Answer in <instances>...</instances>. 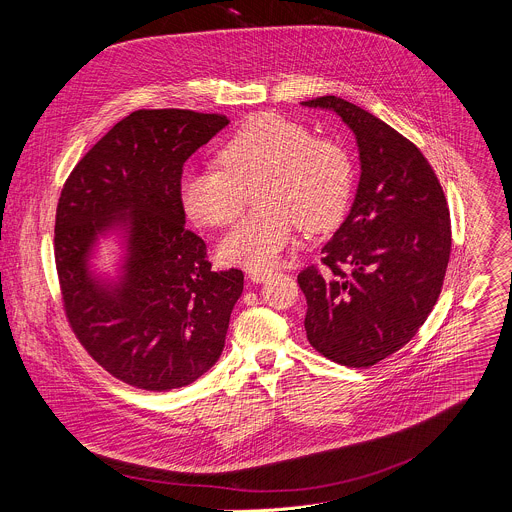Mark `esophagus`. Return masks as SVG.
<instances>
[{
	"label": "esophagus",
	"mask_w": 512,
	"mask_h": 512,
	"mask_svg": "<svg viewBox=\"0 0 512 512\" xmlns=\"http://www.w3.org/2000/svg\"><path fill=\"white\" fill-rule=\"evenodd\" d=\"M269 275H271V271H267V269H257V271H251V273H249V277H251L253 283H261V281H265Z\"/></svg>",
	"instance_id": "obj_1"
}]
</instances>
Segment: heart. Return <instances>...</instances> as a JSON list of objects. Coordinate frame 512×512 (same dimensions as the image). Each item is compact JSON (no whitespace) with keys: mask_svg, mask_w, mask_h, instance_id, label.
I'll return each instance as SVG.
<instances>
[{"mask_svg":"<svg viewBox=\"0 0 512 512\" xmlns=\"http://www.w3.org/2000/svg\"><path fill=\"white\" fill-rule=\"evenodd\" d=\"M223 168L186 170L180 196L186 212L206 227H225L241 214L249 192L260 188L261 210L241 218L223 237L225 263L269 269L294 245L298 225L306 233L334 229L354 188V160L348 145L314 135L300 121L279 113L247 119L218 154Z\"/></svg>","mask_w":512,"mask_h":512,"instance_id":"heart-1","label":"heart"}]
</instances>
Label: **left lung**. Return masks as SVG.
Returning <instances> with one entry per match:
<instances>
[{
    "label": "left lung",
    "instance_id": "8db88e82",
    "mask_svg": "<svg viewBox=\"0 0 512 512\" xmlns=\"http://www.w3.org/2000/svg\"><path fill=\"white\" fill-rule=\"evenodd\" d=\"M336 111L354 131L360 182L346 221L300 271L306 334L326 358L367 369L403 348L423 326L452 251L444 188L417 145L340 97L304 101Z\"/></svg>",
    "mask_w": 512,
    "mask_h": 512
}]
</instances>
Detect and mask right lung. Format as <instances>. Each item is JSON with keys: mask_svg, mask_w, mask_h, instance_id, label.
<instances>
[{"mask_svg": "<svg viewBox=\"0 0 512 512\" xmlns=\"http://www.w3.org/2000/svg\"><path fill=\"white\" fill-rule=\"evenodd\" d=\"M229 119L190 109H139L121 119L66 178L54 261L68 326L115 379L145 391L194 383L221 356L243 271H214L186 229L184 162ZM128 231L126 275L103 288L88 275L99 232Z\"/></svg>", "mask_w": 512, "mask_h": 512, "instance_id": "1", "label": "right lung"}]
</instances>
